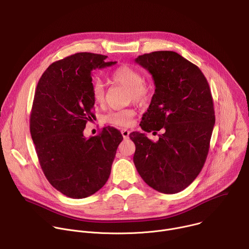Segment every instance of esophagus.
<instances>
[{
  "instance_id": "34e87169",
  "label": "esophagus",
  "mask_w": 249,
  "mask_h": 249,
  "mask_svg": "<svg viewBox=\"0 0 249 249\" xmlns=\"http://www.w3.org/2000/svg\"><path fill=\"white\" fill-rule=\"evenodd\" d=\"M121 134H122L123 138L126 140V139H128V138H129V134H130V131H128L127 129H122V130H121Z\"/></svg>"
}]
</instances>
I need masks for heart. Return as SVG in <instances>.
<instances>
[{
  "mask_svg": "<svg viewBox=\"0 0 249 249\" xmlns=\"http://www.w3.org/2000/svg\"><path fill=\"white\" fill-rule=\"evenodd\" d=\"M111 80L118 85L124 86L129 89V98L137 103H142L147 100L149 96V88L144 83V77L137 69L123 65L115 69L110 75ZM90 92L92 99L96 104H103L105 100V89L101 81L94 80L91 83ZM133 109H121L112 110L105 115L104 120L106 123L127 126L134 116Z\"/></svg>",
  "mask_w": 249,
  "mask_h": 249,
  "instance_id": "b5f03b06",
  "label": "heart"
}]
</instances>
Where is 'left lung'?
<instances>
[{
    "mask_svg": "<svg viewBox=\"0 0 249 249\" xmlns=\"http://www.w3.org/2000/svg\"><path fill=\"white\" fill-rule=\"evenodd\" d=\"M135 62L149 71L156 86L140 126L163 133L157 143L145 133L130 134L135 166L155 190L180 192L194 181L208 156L215 124L209 84L196 65L173 51L144 54Z\"/></svg>",
    "mask_w": 249,
    "mask_h": 249,
    "instance_id": "left-lung-1",
    "label": "left lung"
}]
</instances>
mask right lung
Returning <instances> with one entry per match:
<instances>
[{
  "instance_id": "add662e5",
  "label": "right lung",
  "mask_w": 249,
  "mask_h": 249,
  "mask_svg": "<svg viewBox=\"0 0 249 249\" xmlns=\"http://www.w3.org/2000/svg\"><path fill=\"white\" fill-rule=\"evenodd\" d=\"M107 56L77 53L51 64L35 90L30 134L40 166L50 184L74 199L89 197L107 181L123 137L113 128L84 136L94 118L91 72L115 65Z\"/></svg>"
}]
</instances>
